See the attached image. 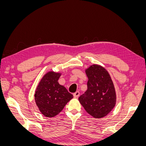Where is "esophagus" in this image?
Returning <instances> with one entry per match:
<instances>
[{
	"label": "esophagus",
	"instance_id": "esophagus-1",
	"mask_svg": "<svg viewBox=\"0 0 146 146\" xmlns=\"http://www.w3.org/2000/svg\"><path fill=\"white\" fill-rule=\"evenodd\" d=\"M73 96L74 98H78V97L80 96V92H79V91H76L73 94Z\"/></svg>",
	"mask_w": 146,
	"mask_h": 146
}]
</instances>
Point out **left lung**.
<instances>
[{"mask_svg":"<svg viewBox=\"0 0 146 146\" xmlns=\"http://www.w3.org/2000/svg\"><path fill=\"white\" fill-rule=\"evenodd\" d=\"M87 90L78 98L86 111L94 118L107 116L114 107L116 94L109 73L102 66L92 64L85 70Z\"/></svg>","mask_w":146,"mask_h":146,"instance_id":"obj_1","label":"left lung"}]
</instances>
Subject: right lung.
Instances as JSON below:
<instances>
[{
    "label": "right lung",
    "instance_id": "right-lung-1",
    "mask_svg": "<svg viewBox=\"0 0 146 146\" xmlns=\"http://www.w3.org/2000/svg\"><path fill=\"white\" fill-rule=\"evenodd\" d=\"M61 73L50 71L39 82L35 94V102L44 116L54 117L62 111L65 105L73 98L66 88L59 84Z\"/></svg>",
    "mask_w": 146,
    "mask_h": 146
}]
</instances>
